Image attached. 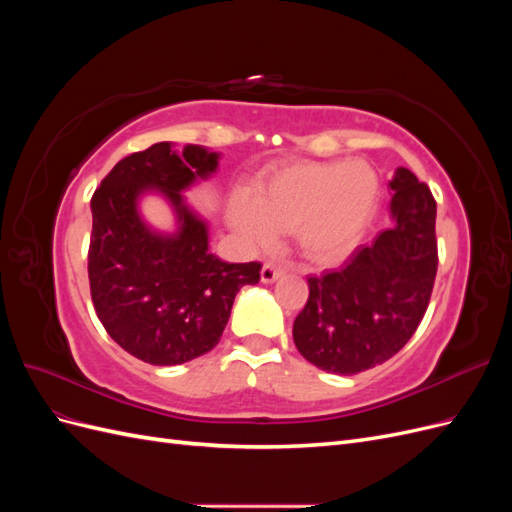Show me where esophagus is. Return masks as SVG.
<instances>
[{
  "instance_id": "1",
  "label": "esophagus",
  "mask_w": 512,
  "mask_h": 512,
  "mask_svg": "<svg viewBox=\"0 0 512 512\" xmlns=\"http://www.w3.org/2000/svg\"><path fill=\"white\" fill-rule=\"evenodd\" d=\"M282 275H284L282 267H277L275 262H265V265H262V271H260V280H262V284H273V282L280 280Z\"/></svg>"
}]
</instances>
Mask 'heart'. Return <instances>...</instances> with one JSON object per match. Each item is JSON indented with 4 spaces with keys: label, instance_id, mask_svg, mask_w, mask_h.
Listing matches in <instances>:
<instances>
[{
    "label": "heart",
    "instance_id": "heart-1",
    "mask_svg": "<svg viewBox=\"0 0 512 512\" xmlns=\"http://www.w3.org/2000/svg\"><path fill=\"white\" fill-rule=\"evenodd\" d=\"M380 205V179L363 160H301L262 177L254 196L232 194L228 224L247 247H271L292 230L314 265H335L365 239Z\"/></svg>",
    "mask_w": 512,
    "mask_h": 512
}]
</instances>
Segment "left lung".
Segmentation results:
<instances>
[{"instance_id": "obj_1", "label": "left lung", "mask_w": 512, "mask_h": 512, "mask_svg": "<svg viewBox=\"0 0 512 512\" xmlns=\"http://www.w3.org/2000/svg\"><path fill=\"white\" fill-rule=\"evenodd\" d=\"M391 226L344 267L312 275L292 324L294 346L322 371L352 376L408 344L429 305L438 271L436 200L412 170L389 181Z\"/></svg>"}]
</instances>
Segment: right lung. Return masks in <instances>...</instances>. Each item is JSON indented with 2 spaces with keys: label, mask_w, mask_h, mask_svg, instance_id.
Returning <instances> with one entry per match:
<instances>
[{
  "label": "right lung",
  "mask_w": 512,
  "mask_h": 512,
  "mask_svg": "<svg viewBox=\"0 0 512 512\" xmlns=\"http://www.w3.org/2000/svg\"><path fill=\"white\" fill-rule=\"evenodd\" d=\"M218 166L220 153L203 145L156 143L117 162L91 198V299L106 333L145 363L181 365L207 354L237 292L260 280V262L209 252V222L183 196ZM151 193L174 209L173 231L144 220L140 200Z\"/></svg>",
  "instance_id": "add662e5"
}]
</instances>
